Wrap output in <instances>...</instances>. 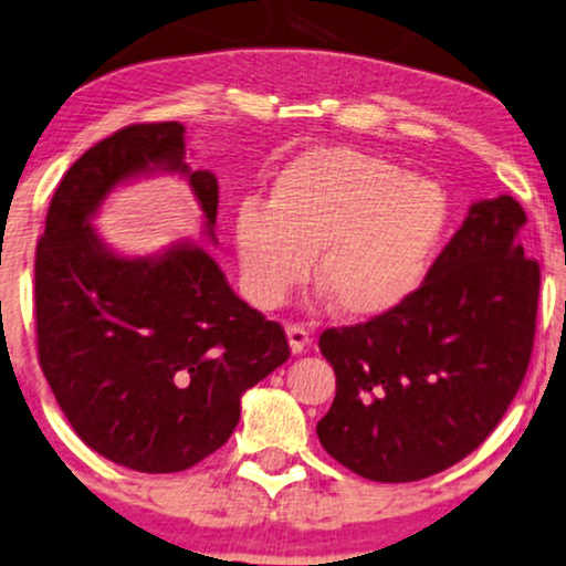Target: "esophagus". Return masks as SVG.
<instances>
[{
    "label": "esophagus",
    "mask_w": 566,
    "mask_h": 566,
    "mask_svg": "<svg viewBox=\"0 0 566 566\" xmlns=\"http://www.w3.org/2000/svg\"><path fill=\"white\" fill-rule=\"evenodd\" d=\"M287 342H290L292 355H303L305 349H307V345H311V334H307L303 326L290 324L287 326Z\"/></svg>",
    "instance_id": "obj_1"
}]
</instances>
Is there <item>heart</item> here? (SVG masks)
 Wrapping results in <instances>:
<instances>
[{
	"label": "heart",
	"mask_w": 566,
	"mask_h": 566,
	"mask_svg": "<svg viewBox=\"0 0 566 566\" xmlns=\"http://www.w3.org/2000/svg\"><path fill=\"white\" fill-rule=\"evenodd\" d=\"M447 190L355 148H313L276 171L266 206L242 203L232 238L242 287L261 311L313 279L347 318L397 311L449 227Z\"/></svg>",
	"instance_id": "1"
}]
</instances>
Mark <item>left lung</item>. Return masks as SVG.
Returning <instances> with one entry per match:
<instances>
[{"instance_id": "1", "label": "left lung", "mask_w": 566, "mask_h": 566, "mask_svg": "<svg viewBox=\"0 0 566 566\" xmlns=\"http://www.w3.org/2000/svg\"><path fill=\"white\" fill-rule=\"evenodd\" d=\"M525 221L512 196L478 200L405 305L321 334L336 397L316 433L336 462L410 483L489 439L533 353L541 269Z\"/></svg>"}]
</instances>
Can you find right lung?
Here are the masks:
<instances>
[{"label":"right lung","instance_id":"right-lung-1","mask_svg":"<svg viewBox=\"0 0 566 566\" xmlns=\"http://www.w3.org/2000/svg\"><path fill=\"white\" fill-rule=\"evenodd\" d=\"M180 123L130 125L56 188L35 248L39 363L56 405L106 460L180 473L230 439L240 399L290 357L287 336L234 295L211 259L219 182L190 169ZM177 174L205 211L200 241L123 256L90 221L119 184Z\"/></svg>","mask_w":566,"mask_h":566}]
</instances>
